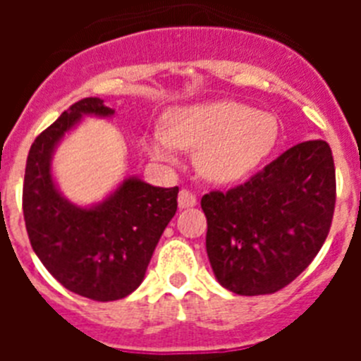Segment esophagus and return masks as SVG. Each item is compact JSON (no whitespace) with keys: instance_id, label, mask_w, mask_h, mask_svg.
Here are the masks:
<instances>
[{"instance_id":"34e87169","label":"esophagus","mask_w":361,"mask_h":361,"mask_svg":"<svg viewBox=\"0 0 361 361\" xmlns=\"http://www.w3.org/2000/svg\"><path fill=\"white\" fill-rule=\"evenodd\" d=\"M197 204V197L191 193L190 190H180L178 193V208L186 209V208H193Z\"/></svg>"}]
</instances>
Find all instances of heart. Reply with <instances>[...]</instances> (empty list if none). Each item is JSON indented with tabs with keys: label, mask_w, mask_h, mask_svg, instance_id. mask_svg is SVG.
Here are the masks:
<instances>
[{
	"label": "heart",
	"mask_w": 361,
	"mask_h": 361,
	"mask_svg": "<svg viewBox=\"0 0 361 361\" xmlns=\"http://www.w3.org/2000/svg\"><path fill=\"white\" fill-rule=\"evenodd\" d=\"M280 124L273 114L237 101H215L171 111L166 130L148 137L153 159L175 162V149L197 153L200 173L213 183H238L275 148Z\"/></svg>",
	"instance_id": "obj_1"
}]
</instances>
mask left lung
Here are the masks:
<instances>
[{"mask_svg":"<svg viewBox=\"0 0 361 361\" xmlns=\"http://www.w3.org/2000/svg\"><path fill=\"white\" fill-rule=\"evenodd\" d=\"M334 202L333 153L320 139L293 146L240 186L206 193V251L220 286L244 296L286 288L324 245Z\"/></svg>","mask_w":361,"mask_h":361,"instance_id":"obj_1","label":"left lung"}]
</instances>
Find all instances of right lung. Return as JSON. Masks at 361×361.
Masks as SVG:
<instances>
[{"mask_svg": "<svg viewBox=\"0 0 361 361\" xmlns=\"http://www.w3.org/2000/svg\"><path fill=\"white\" fill-rule=\"evenodd\" d=\"M85 116L110 117L103 99L73 103L32 142L23 183V215L32 250L68 291L97 302L128 296L145 280L152 255L177 212L178 188L124 178L103 202L82 208L57 190L52 155Z\"/></svg>", "mask_w": 361, "mask_h": 361, "instance_id": "1", "label": "right lung"}]
</instances>
